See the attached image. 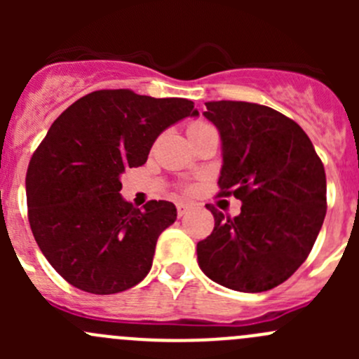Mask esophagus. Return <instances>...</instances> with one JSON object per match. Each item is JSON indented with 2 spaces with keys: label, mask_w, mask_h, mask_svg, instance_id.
Segmentation results:
<instances>
[{
  "label": "esophagus",
  "mask_w": 359,
  "mask_h": 359,
  "mask_svg": "<svg viewBox=\"0 0 359 359\" xmlns=\"http://www.w3.org/2000/svg\"><path fill=\"white\" fill-rule=\"evenodd\" d=\"M193 208H194V205H191V203H186V201L177 203V213H179V217H184L187 212H191Z\"/></svg>",
  "instance_id": "obj_1"
}]
</instances>
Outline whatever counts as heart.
Wrapping results in <instances>:
<instances>
[{"label": "heart", "mask_w": 359, "mask_h": 359, "mask_svg": "<svg viewBox=\"0 0 359 359\" xmlns=\"http://www.w3.org/2000/svg\"><path fill=\"white\" fill-rule=\"evenodd\" d=\"M205 128H210V125H206V123H201V121H196V123H191L189 128H187V133H196L200 132V130H205Z\"/></svg>", "instance_id": "1"}]
</instances>
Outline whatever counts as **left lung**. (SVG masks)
I'll return each instance as SVG.
<instances>
[{"label": "left lung", "mask_w": 359, "mask_h": 359, "mask_svg": "<svg viewBox=\"0 0 359 359\" xmlns=\"http://www.w3.org/2000/svg\"><path fill=\"white\" fill-rule=\"evenodd\" d=\"M205 106L222 147L220 196L233 194L243 205L233 219L206 205L215 227L198 243V264L231 290H271L299 269L323 226V163L306 132L281 112L234 100Z\"/></svg>", "instance_id": "left-lung-1"}]
</instances>
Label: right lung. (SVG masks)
Segmentation results:
<instances>
[{"label":"right lung","mask_w":359,"mask_h":359,"mask_svg":"<svg viewBox=\"0 0 359 359\" xmlns=\"http://www.w3.org/2000/svg\"><path fill=\"white\" fill-rule=\"evenodd\" d=\"M189 116L200 112L187 99L99 90L52 123L25 177L29 224L43 255L72 287L109 295L147 276L177 208L170 201L135 208L119 194L121 175L144 165L159 133Z\"/></svg>","instance_id":"right-lung-1"}]
</instances>
